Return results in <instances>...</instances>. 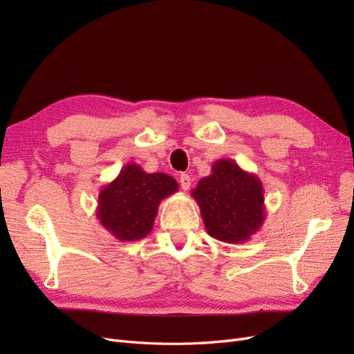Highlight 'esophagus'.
I'll return each instance as SVG.
<instances>
[{
	"label": "esophagus",
	"instance_id": "1",
	"mask_svg": "<svg viewBox=\"0 0 354 354\" xmlns=\"http://www.w3.org/2000/svg\"><path fill=\"white\" fill-rule=\"evenodd\" d=\"M190 183H192V180H190L189 174H181L180 176V186H181V189L187 190L190 187Z\"/></svg>",
	"mask_w": 354,
	"mask_h": 354
}]
</instances>
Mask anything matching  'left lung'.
<instances>
[{"instance_id": "8db88e82", "label": "left lung", "mask_w": 354, "mask_h": 354, "mask_svg": "<svg viewBox=\"0 0 354 354\" xmlns=\"http://www.w3.org/2000/svg\"><path fill=\"white\" fill-rule=\"evenodd\" d=\"M211 238L226 243L248 242L266 220L261 180L232 159H218L211 174L192 190Z\"/></svg>"}]
</instances>
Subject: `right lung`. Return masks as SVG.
Returning a JSON list of instances; mask_svg holds the SVG:
<instances>
[{
	"mask_svg": "<svg viewBox=\"0 0 354 354\" xmlns=\"http://www.w3.org/2000/svg\"><path fill=\"white\" fill-rule=\"evenodd\" d=\"M177 190L178 183L171 176L149 174L140 165L127 164L100 189L95 216L118 241L143 239L153 229L160 201Z\"/></svg>",
	"mask_w": 354,
	"mask_h": 354,
	"instance_id": "obj_1",
	"label": "right lung"
}]
</instances>
